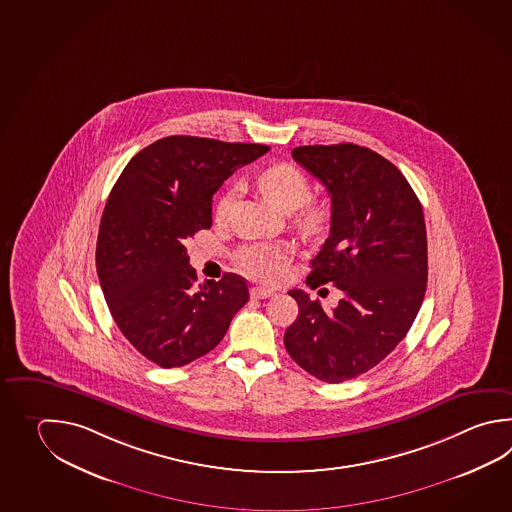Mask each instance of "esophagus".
<instances>
[{
    "mask_svg": "<svg viewBox=\"0 0 512 512\" xmlns=\"http://www.w3.org/2000/svg\"><path fill=\"white\" fill-rule=\"evenodd\" d=\"M272 295H275V290H270V288H261V286H253L251 288V297L253 299H268Z\"/></svg>",
    "mask_w": 512,
    "mask_h": 512,
    "instance_id": "34e87169",
    "label": "esophagus"
}]
</instances>
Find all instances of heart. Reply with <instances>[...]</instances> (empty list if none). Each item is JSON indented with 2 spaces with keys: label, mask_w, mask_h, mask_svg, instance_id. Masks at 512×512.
Instances as JSON below:
<instances>
[{
  "label": "heart",
  "mask_w": 512,
  "mask_h": 512,
  "mask_svg": "<svg viewBox=\"0 0 512 512\" xmlns=\"http://www.w3.org/2000/svg\"><path fill=\"white\" fill-rule=\"evenodd\" d=\"M257 186L262 195L281 211H295L303 208L312 197V186L301 169L292 164H275L264 169L257 177ZM235 199V191L230 189L220 195L215 206V217L224 220L230 215ZM323 219V213L317 208H304L297 215V224L304 230H315ZM288 253L279 244L255 242L248 244L237 253L240 270L257 281H277L284 272Z\"/></svg>",
  "instance_id": "1"
}]
</instances>
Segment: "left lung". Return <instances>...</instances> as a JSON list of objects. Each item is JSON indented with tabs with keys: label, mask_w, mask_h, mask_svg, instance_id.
Segmentation results:
<instances>
[{
	"label": "left lung",
	"mask_w": 512,
	"mask_h": 512,
	"mask_svg": "<svg viewBox=\"0 0 512 512\" xmlns=\"http://www.w3.org/2000/svg\"><path fill=\"white\" fill-rule=\"evenodd\" d=\"M292 157L332 197L330 235L306 284L332 282L343 299L326 312L303 290L288 292L299 315L284 346L308 374L343 383L379 365L418 315L428 277L423 208L403 173L368 147H295Z\"/></svg>",
	"instance_id": "8db88e82"
}]
</instances>
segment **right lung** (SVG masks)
Listing matches in <instances>:
<instances>
[{
    "instance_id": "right-lung-1",
    "label": "right lung",
    "mask_w": 512,
    "mask_h": 512,
    "mask_svg": "<svg viewBox=\"0 0 512 512\" xmlns=\"http://www.w3.org/2000/svg\"><path fill=\"white\" fill-rule=\"evenodd\" d=\"M262 144L166 136L129 160L105 204L96 273L109 312L140 354L184 366L219 345L250 299L235 273L195 286L184 242L211 228V197Z\"/></svg>"
}]
</instances>
